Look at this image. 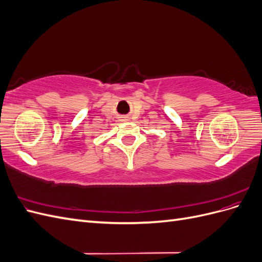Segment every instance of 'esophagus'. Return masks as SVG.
<instances>
[{
    "label": "esophagus",
    "instance_id": "esophagus-1",
    "mask_svg": "<svg viewBox=\"0 0 262 262\" xmlns=\"http://www.w3.org/2000/svg\"><path fill=\"white\" fill-rule=\"evenodd\" d=\"M119 120H120L121 122L128 121V117H126V116H121V117H119Z\"/></svg>",
    "mask_w": 262,
    "mask_h": 262
}]
</instances>
